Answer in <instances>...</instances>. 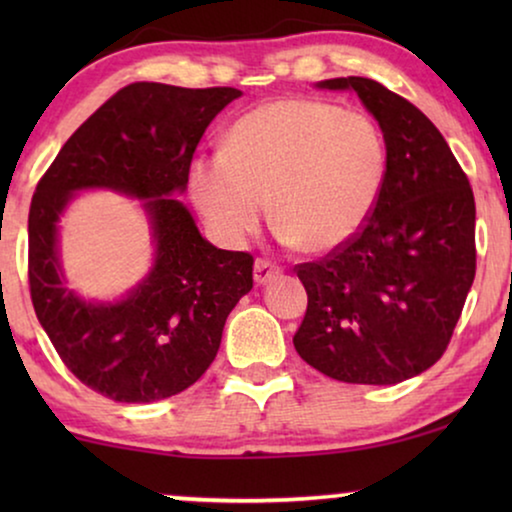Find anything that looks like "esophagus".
Masks as SVG:
<instances>
[{"mask_svg": "<svg viewBox=\"0 0 512 512\" xmlns=\"http://www.w3.org/2000/svg\"><path fill=\"white\" fill-rule=\"evenodd\" d=\"M279 272H282V268H279L277 263H270L268 258H256V263H254V282L256 284L272 282Z\"/></svg>", "mask_w": 512, "mask_h": 512, "instance_id": "obj_1", "label": "esophagus"}]
</instances>
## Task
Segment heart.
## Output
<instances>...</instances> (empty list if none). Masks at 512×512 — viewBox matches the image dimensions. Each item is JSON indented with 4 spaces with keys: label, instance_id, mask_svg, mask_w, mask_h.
<instances>
[{
    "label": "heart",
    "instance_id": "obj_1",
    "mask_svg": "<svg viewBox=\"0 0 512 512\" xmlns=\"http://www.w3.org/2000/svg\"><path fill=\"white\" fill-rule=\"evenodd\" d=\"M387 151L361 111L286 97L230 125L223 151L193 163L191 193L221 240L256 230L270 200L272 221L305 251L347 242L380 195Z\"/></svg>",
    "mask_w": 512,
    "mask_h": 512
}]
</instances>
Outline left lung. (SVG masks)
<instances>
[{"label": "left lung", "mask_w": 512, "mask_h": 512, "mask_svg": "<svg viewBox=\"0 0 512 512\" xmlns=\"http://www.w3.org/2000/svg\"><path fill=\"white\" fill-rule=\"evenodd\" d=\"M354 90L377 118L387 170L363 226L319 261L296 265L307 310L293 347L333 380L398 384L450 345L475 277V200L436 125L405 97L363 76Z\"/></svg>", "instance_id": "obj_1"}]
</instances>
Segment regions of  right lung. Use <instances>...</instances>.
<instances>
[{
  "instance_id": "add662e5",
  "label": "right lung",
  "mask_w": 512,
  "mask_h": 512,
  "mask_svg": "<svg viewBox=\"0 0 512 512\" xmlns=\"http://www.w3.org/2000/svg\"><path fill=\"white\" fill-rule=\"evenodd\" d=\"M240 95L237 88L130 83L67 139L32 195L34 312L76 380L111 401L151 403L198 382L219 352L230 310L254 286V256L216 249L172 198L186 191L207 125ZM97 185L146 197L157 237L152 275L114 306L83 304L65 290L54 247L71 193Z\"/></svg>"
}]
</instances>
